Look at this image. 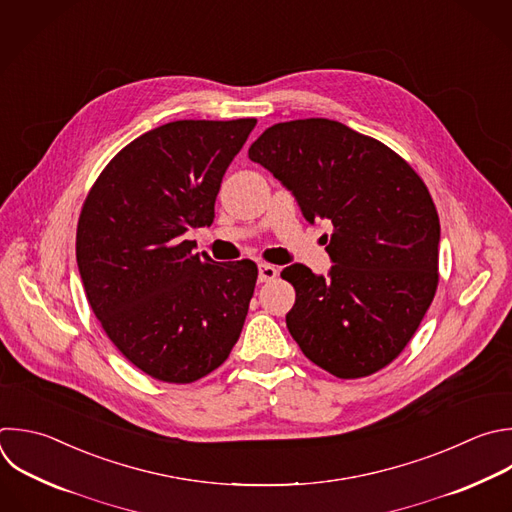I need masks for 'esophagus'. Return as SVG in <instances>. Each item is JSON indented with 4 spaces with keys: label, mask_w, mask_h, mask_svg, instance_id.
<instances>
[{
    "label": "esophagus",
    "mask_w": 512,
    "mask_h": 512,
    "mask_svg": "<svg viewBox=\"0 0 512 512\" xmlns=\"http://www.w3.org/2000/svg\"><path fill=\"white\" fill-rule=\"evenodd\" d=\"M277 269L269 263H259V281L261 283H267V281H273L277 277Z\"/></svg>",
    "instance_id": "obj_1"
}]
</instances>
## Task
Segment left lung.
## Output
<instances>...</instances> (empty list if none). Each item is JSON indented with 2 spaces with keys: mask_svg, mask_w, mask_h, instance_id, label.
<instances>
[{
  "mask_svg": "<svg viewBox=\"0 0 512 512\" xmlns=\"http://www.w3.org/2000/svg\"><path fill=\"white\" fill-rule=\"evenodd\" d=\"M249 158L309 223L333 225L327 277L301 263L281 271L295 287L287 329L305 358L344 380L392 364L438 287L440 221L424 181L380 140L327 118L273 124Z\"/></svg>",
  "mask_w": 512,
  "mask_h": 512,
  "instance_id": "left-lung-1",
  "label": "left lung"
}]
</instances>
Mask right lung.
<instances>
[{
  "label": "right lung",
  "instance_id": "add662e5",
  "mask_svg": "<svg viewBox=\"0 0 512 512\" xmlns=\"http://www.w3.org/2000/svg\"><path fill=\"white\" fill-rule=\"evenodd\" d=\"M255 124L148 130L106 164L84 201L76 259L88 303L120 354L154 380L205 378L241 335L257 265L217 263L185 235L211 227L225 170Z\"/></svg>",
  "mask_w": 512,
  "mask_h": 512
}]
</instances>
